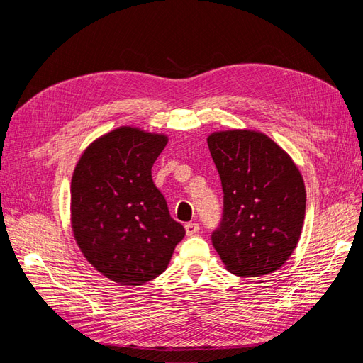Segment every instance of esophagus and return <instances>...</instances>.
I'll return each instance as SVG.
<instances>
[{"label": "esophagus", "instance_id": "obj_1", "mask_svg": "<svg viewBox=\"0 0 363 363\" xmlns=\"http://www.w3.org/2000/svg\"><path fill=\"white\" fill-rule=\"evenodd\" d=\"M184 230H186V235L188 236H194L200 232V225L196 223H188L184 225Z\"/></svg>", "mask_w": 363, "mask_h": 363}]
</instances>
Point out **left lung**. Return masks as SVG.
I'll return each instance as SVG.
<instances>
[{
	"instance_id": "1",
	"label": "left lung",
	"mask_w": 363,
	"mask_h": 363,
	"mask_svg": "<svg viewBox=\"0 0 363 363\" xmlns=\"http://www.w3.org/2000/svg\"><path fill=\"white\" fill-rule=\"evenodd\" d=\"M224 192L212 244L225 268L240 277L279 269L294 252L306 213V189L286 151L251 130L207 138Z\"/></svg>"
}]
</instances>
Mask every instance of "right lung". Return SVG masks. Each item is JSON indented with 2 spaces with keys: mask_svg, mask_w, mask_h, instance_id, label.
I'll return each mask as SVG.
<instances>
[{
  "mask_svg": "<svg viewBox=\"0 0 363 363\" xmlns=\"http://www.w3.org/2000/svg\"><path fill=\"white\" fill-rule=\"evenodd\" d=\"M167 144L164 135L119 127L92 142L74 169V238L87 262L119 284L160 276L184 236L151 179Z\"/></svg>",
  "mask_w": 363,
  "mask_h": 363,
  "instance_id": "right-lung-1",
  "label": "right lung"
}]
</instances>
